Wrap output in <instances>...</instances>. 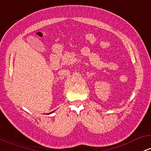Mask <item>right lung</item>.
<instances>
[{"label":"right lung","instance_id":"add662e5","mask_svg":"<svg viewBox=\"0 0 151 151\" xmlns=\"http://www.w3.org/2000/svg\"><path fill=\"white\" fill-rule=\"evenodd\" d=\"M54 112V111H53L52 112ZM52 112H50V113H48V114H51V113H52Z\"/></svg>","mask_w":151,"mask_h":151}]
</instances>
